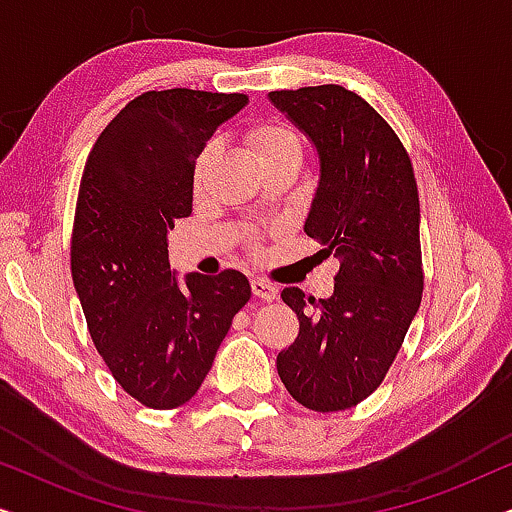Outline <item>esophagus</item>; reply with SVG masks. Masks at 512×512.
<instances>
[{"mask_svg":"<svg viewBox=\"0 0 512 512\" xmlns=\"http://www.w3.org/2000/svg\"><path fill=\"white\" fill-rule=\"evenodd\" d=\"M251 291H254V296L256 298H261V300H275L277 298V286L275 284H270V282H265V279H251Z\"/></svg>","mask_w":512,"mask_h":512,"instance_id":"obj_1","label":"esophagus"}]
</instances>
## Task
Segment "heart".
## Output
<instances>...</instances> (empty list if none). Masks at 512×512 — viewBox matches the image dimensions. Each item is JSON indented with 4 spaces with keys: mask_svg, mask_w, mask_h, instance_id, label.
<instances>
[{
    "mask_svg": "<svg viewBox=\"0 0 512 512\" xmlns=\"http://www.w3.org/2000/svg\"><path fill=\"white\" fill-rule=\"evenodd\" d=\"M247 142L261 167L268 163H275L279 158H300V153H303L300 137L289 128V125L279 121L256 123L254 128L249 130ZM209 160H212V146H207V149L200 153L198 163H195V170H193L195 188H200Z\"/></svg>",
    "mask_w": 512,
    "mask_h": 512,
    "instance_id": "1",
    "label": "heart"
}]
</instances>
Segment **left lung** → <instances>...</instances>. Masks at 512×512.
I'll return each mask as SVG.
<instances>
[{"label": "left lung", "mask_w": 512, "mask_h": 512, "mask_svg": "<svg viewBox=\"0 0 512 512\" xmlns=\"http://www.w3.org/2000/svg\"><path fill=\"white\" fill-rule=\"evenodd\" d=\"M268 100L317 149L305 233L340 258L331 298L282 291L300 331L277 373L305 408L347 410L380 387L422 303L415 172L396 132L352 90L331 83Z\"/></svg>", "instance_id": "8db88e82"}]
</instances>
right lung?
Returning <instances> with one entry per match:
<instances>
[{
  "label": "right lung",
  "instance_id": "right-lung-1",
  "mask_svg": "<svg viewBox=\"0 0 512 512\" xmlns=\"http://www.w3.org/2000/svg\"><path fill=\"white\" fill-rule=\"evenodd\" d=\"M247 95L151 90L111 121L90 151L72 233V279L90 338L114 380L153 410L200 389L216 349L251 298L237 270L184 284L167 233L193 209L195 160Z\"/></svg>",
  "mask_w": 512,
  "mask_h": 512
}]
</instances>
